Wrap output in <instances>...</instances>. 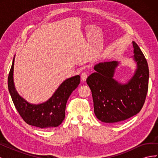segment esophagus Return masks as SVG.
I'll use <instances>...</instances> for the list:
<instances>
[{
	"mask_svg": "<svg viewBox=\"0 0 158 158\" xmlns=\"http://www.w3.org/2000/svg\"><path fill=\"white\" fill-rule=\"evenodd\" d=\"M88 77V73L86 72H83V73L81 74V79H82L83 81H85Z\"/></svg>",
	"mask_w": 158,
	"mask_h": 158,
	"instance_id": "1",
	"label": "esophagus"
}]
</instances>
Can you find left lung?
<instances>
[{
  "mask_svg": "<svg viewBox=\"0 0 158 158\" xmlns=\"http://www.w3.org/2000/svg\"><path fill=\"white\" fill-rule=\"evenodd\" d=\"M134 59L137 69L126 84H121L113 77L118 65L116 61L99 63L94 66L86 82L92 91L94 113L102 122L112 123L127 120L140 111L148 89L149 69L147 60L135 41Z\"/></svg>",
  "mask_w": 158,
  "mask_h": 158,
  "instance_id": "8db88e82",
  "label": "left lung"
}]
</instances>
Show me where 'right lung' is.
<instances>
[{
	"label": "right lung",
	"mask_w": 158,
	"mask_h": 158,
	"mask_svg": "<svg viewBox=\"0 0 158 158\" xmlns=\"http://www.w3.org/2000/svg\"><path fill=\"white\" fill-rule=\"evenodd\" d=\"M14 58L8 78V87L12 99L18 112L27 124L41 128L56 127L65 117L67 100L72 92L78 87L80 82L79 75L66 79L56 90L52 96L46 102L30 104L17 93L13 81Z\"/></svg>",
	"instance_id": "add662e5"
}]
</instances>
